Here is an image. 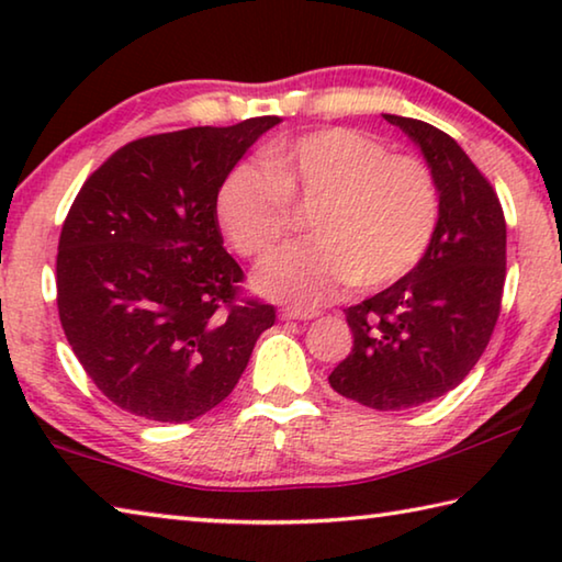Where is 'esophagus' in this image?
Masks as SVG:
<instances>
[{"instance_id": "34e87169", "label": "esophagus", "mask_w": 562, "mask_h": 562, "mask_svg": "<svg viewBox=\"0 0 562 562\" xmlns=\"http://www.w3.org/2000/svg\"><path fill=\"white\" fill-rule=\"evenodd\" d=\"M317 315H319V312H315V310H297V307H288V310L280 312L282 319H300V322H310V319H315Z\"/></svg>"}]
</instances>
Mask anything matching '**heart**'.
Listing matches in <instances>:
<instances>
[{"mask_svg": "<svg viewBox=\"0 0 562 562\" xmlns=\"http://www.w3.org/2000/svg\"><path fill=\"white\" fill-rule=\"evenodd\" d=\"M290 203L315 205L310 243L265 258L262 297L317 307L351 282L374 290L416 268L439 223V188L416 156L389 154L351 128L307 133L265 150V168L237 164L215 190V217L243 255H262L290 227Z\"/></svg>", "mask_w": 562, "mask_h": 562, "instance_id": "b5f03b06", "label": "heart"}]
</instances>
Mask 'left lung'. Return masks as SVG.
Listing matches in <instances>:
<instances>
[{"mask_svg": "<svg viewBox=\"0 0 562 562\" xmlns=\"http://www.w3.org/2000/svg\"><path fill=\"white\" fill-rule=\"evenodd\" d=\"M384 119L431 168L439 223L416 268L345 310L355 347L329 384L376 412H402L459 386L486 349L506 282V221L491 183L449 133L394 113Z\"/></svg>", "mask_w": 562, "mask_h": 562, "instance_id": "obj_1", "label": "left lung"}]
</instances>
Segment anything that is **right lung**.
<instances>
[{
    "mask_svg": "<svg viewBox=\"0 0 562 562\" xmlns=\"http://www.w3.org/2000/svg\"><path fill=\"white\" fill-rule=\"evenodd\" d=\"M278 116L195 126L119 148L83 183L56 255V304L109 402L183 424L233 392L274 307L237 300L215 190Z\"/></svg>",
    "mask_w": 562,
    "mask_h": 562,
    "instance_id": "right-lung-1",
    "label": "right lung"
}]
</instances>
